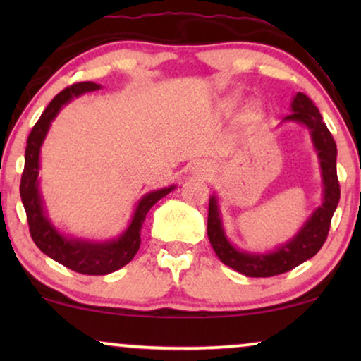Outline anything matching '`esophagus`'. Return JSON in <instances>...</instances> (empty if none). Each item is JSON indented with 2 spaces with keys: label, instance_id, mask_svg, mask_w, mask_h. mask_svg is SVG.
I'll use <instances>...</instances> for the list:
<instances>
[{
  "label": "esophagus",
  "instance_id": "obj_1",
  "mask_svg": "<svg viewBox=\"0 0 361 361\" xmlns=\"http://www.w3.org/2000/svg\"><path fill=\"white\" fill-rule=\"evenodd\" d=\"M199 172H200V174H205V169H204V167H199Z\"/></svg>",
  "mask_w": 361,
  "mask_h": 361
}]
</instances>
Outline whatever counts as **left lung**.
Instances as JSON below:
<instances>
[{
  "instance_id": "8db88e82",
  "label": "left lung",
  "mask_w": 361,
  "mask_h": 361,
  "mask_svg": "<svg viewBox=\"0 0 361 361\" xmlns=\"http://www.w3.org/2000/svg\"><path fill=\"white\" fill-rule=\"evenodd\" d=\"M293 111L286 120L304 123L310 130L315 149L319 152L320 167L324 176V204L314 212L312 216L304 225V228L290 240L289 243L278 248L271 255H250L235 250L225 238L221 230V220L219 215L216 199L212 197L209 202V220H207V235L215 255L221 263L230 266L238 273L250 278H271L294 269L304 261L317 255L327 240L330 221L340 200V184L337 177V145L329 128L322 121L317 106L304 93H298L293 102Z\"/></svg>"
}]
</instances>
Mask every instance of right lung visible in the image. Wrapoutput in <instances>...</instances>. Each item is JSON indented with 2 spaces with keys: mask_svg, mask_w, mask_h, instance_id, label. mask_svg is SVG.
I'll list each match as a JSON object with an SVG mask.
<instances>
[{
  "mask_svg": "<svg viewBox=\"0 0 361 361\" xmlns=\"http://www.w3.org/2000/svg\"><path fill=\"white\" fill-rule=\"evenodd\" d=\"M98 88L100 85L93 82H77L63 88L61 93H57L52 98V102L42 111L41 118L27 136L24 171L21 184H19V194H21L24 210H26L29 233H31V238L37 248L66 268L88 276L113 273L135 258L141 245V225L146 219V214L157 200L174 189V187H167V189L151 192V194L142 197L128 230L116 241H110V243L98 245L80 240H66L49 224L46 215H44L42 200L37 189L39 149H41L44 137H46L49 125L56 118L59 110L67 102H71L73 97L82 95L85 92L98 90Z\"/></svg>",
  "mask_w": 361,
  "mask_h": 361,
  "instance_id": "right-lung-1",
  "label": "right lung"
}]
</instances>
